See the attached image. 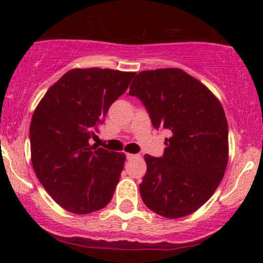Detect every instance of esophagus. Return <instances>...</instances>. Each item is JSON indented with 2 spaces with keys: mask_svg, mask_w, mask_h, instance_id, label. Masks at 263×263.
Listing matches in <instances>:
<instances>
[{
  "mask_svg": "<svg viewBox=\"0 0 263 263\" xmlns=\"http://www.w3.org/2000/svg\"><path fill=\"white\" fill-rule=\"evenodd\" d=\"M137 155H135V154H126V158L128 159V160H132V159L136 158Z\"/></svg>",
  "mask_w": 263,
  "mask_h": 263,
  "instance_id": "1",
  "label": "esophagus"
}]
</instances>
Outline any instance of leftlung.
Segmentation results:
<instances>
[{"mask_svg": "<svg viewBox=\"0 0 263 263\" xmlns=\"http://www.w3.org/2000/svg\"><path fill=\"white\" fill-rule=\"evenodd\" d=\"M128 95L141 100L156 129L171 135L163 156L145 155L142 201L169 219L195 213L213 196L227 169L228 122L221 104L179 68L137 73Z\"/></svg>", "mask_w": 263, "mask_h": 263, "instance_id": "8db88e82", "label": "left lung"}]
</instances>
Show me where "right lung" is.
<instances>
[{"instance_id": "obj_1", "label": "right lung", "mask_w": 263, "mask_h": 263, "mask_svg": "<svg viewBox=\"0 0 263 263\" xmlns=\"http://www.w3.org/2000/svg\"><path fill=\"white\" fill-rule=\"evenodd\" d=\"M135 72L75 68L49 87L30 123L34 172L65 210L90 214L110 202L126 155L90 145Z\"/></svg>"}]
</instances>
